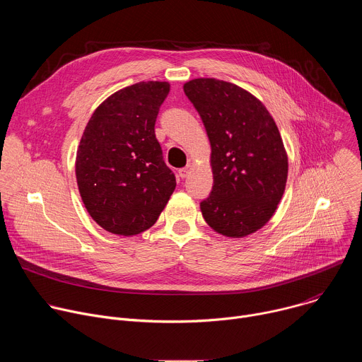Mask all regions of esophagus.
<instances>
[{
  "instance_id": "obj_1",
  "label": "esophagus",
  "mask_w": 362,
  "mask_h": 362,
  "mask_svg": "<svg viewBox=\"0 0 362 362\" xmlns=\"http://www.w3.org/2000/svg\"><path fill=\"white\" fill-rule=\"evenodd\" d=\"M190 172H192V165H187L186 168H183V169L179 170V175H180L182 179H186V177L190 175Z\"/></svg>"
}]
</instances>
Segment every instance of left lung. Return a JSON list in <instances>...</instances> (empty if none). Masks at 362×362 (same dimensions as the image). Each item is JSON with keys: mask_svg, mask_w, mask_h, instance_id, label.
Returning <instances> with one entry per match:
<instances>
[{"mask_svg": "<svg viewBox=\"0 0 362 362\" xmlns=\"http://www.w3.org/2000/svg\"><path fill=\"white\" fill-rule=\"evenodd\" d=\"M208 133L214 186L200 202L214 230L243 238L265 226L285 192L288 156L272 116L242 87L216 78L183 86Z\"/></svg>", "mask_w": 362, "mask_h": 362, "instance_id": "left-lung-1", "label": "left lung"}]
</instances>
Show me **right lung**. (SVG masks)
I'll list each match as a JSON object with an SVG mask.
<instances>
[{
  "label": "right lung",
  "instance_id": "right-lung-1",
  "mask_svg": "<svg viewBox=\"0 0 362 362\" xmlns=\"http://www.w3.org/2000/svg\"><path fill=\"white\" fill-rule=\"evenodd\" d=\"M166 81L122 88L94 110L80 140L76 177L90 216L107 232L133 236L156 223L176 177L163 160L154 124Z\"/></svg>",
  "mask_w": 362,
  "mask_h": 362
}]
</instances>
